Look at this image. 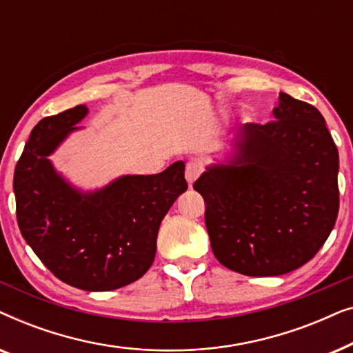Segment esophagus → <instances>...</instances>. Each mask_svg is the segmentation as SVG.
Masks as SVG:
<instances>
[{"label": "esophagus", "instance_id": "1", "mask_svg": "<svg viewBox=\"0 0 353 353\" xmlns=\"http://www.w3.org/2000/svg\"><path fill=\"white\" fill-rule=\"evenodd\" d=\"M204 170V167H202V163L199 161H190L186 163V168H185V176H186V181L192 185L199 175Z\"/></svg>", "mask_w": 353, "mask_h": 353}]
</instances>
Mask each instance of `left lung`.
I'll return each instance as SVG.
<instances>
[{"label":"left lung","instance_id":"1","mask_svg":"<svg viewBox=\"0 0 353 353\" xmlns=\"http://www.w3.org/2000/svg\"><path fill=\"white\" fill-rule=\"evenodd\" d=\"M276 120L245 123L228 163L194 181L214 255L248 276H278L315 257L339 212V154L312 104L279 93Z\"/></svg>","mask_w":353,"mask_h":353}]
</instances>
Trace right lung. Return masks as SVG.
<instances>
[{"label":"right lung","mask_w":353,"mask_h":353,"mask_svg":"<svg viewBox=\"0 0 353 353\" xmlns=\"http://www.w3.org/2000/svg\"><path fill=\"white\" fill-rule=\"evenodd\" d=\"M88 108L45 117L32 130L14 172L19 230L45 267L83 291H112L137 281L156 257L157 233L176 197L188 190L185 162L157 175H125L103 190L81 192L48 156Z\"/></svg>","instance_id":"add662e5"}]
</instances>
